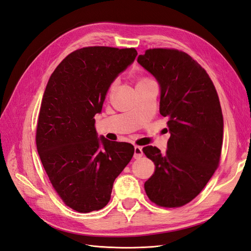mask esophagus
Listing matches in <instances>:
<instances>
[{
	"label": "esophagus",
	"instance_id": "obj_1",
	"mask_svg": "<svg viewBox=\"0 0 251 251\" xmlns=\"http://www.w3.org/2000/svg\"><path fill=\"white\" fill-rule=\"evenodd\" d=\"M143 153H142V149L138 146H136L134 148V158L135 159H140L142 157Z\"/></svg>",
	"mask_w": 251,
	"mask_h": 251
}]
</instances>
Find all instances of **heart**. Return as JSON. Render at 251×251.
Segmentation results:
<instances>
[{
	"label": "heart",
	"instance_id": "heart-1",
	"mask_svg": "<svg viewBox=\"0 0 251 251\" xmlns=\"http://www.w3.org/2000/svg\"><path fill=\"white\" fill-rule=\"evenodd\" d=\"M149 80H150V79H148V78H144V77H143V78H139V79H138V81H137V85H139V83H142V82L149 81ZM112 89H113V87H111V88H110V91H112Z\"/></svg>",
	"mask_w": 251,
	"mask_h": 251
}]
</instances>
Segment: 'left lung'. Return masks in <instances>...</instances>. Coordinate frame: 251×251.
I'll list each match as a JSON object with an SVG mask.
<instances>
[{
    "label": "left lung",
    "instance_id": "obj_1",
    "mask_svg": "<svg viewBox=\"0 0 251 251\" xmlns=\"http://www.w3.org/2000/svg\"><path fill=\"white\" fill-rule=\"evenodd\" d=\"M137 62L160 85L159 111L171 133L165 153L151 146L142 149L155 164L144 189L158 206L181 207L201 193L219 166L223 142L219 96L207 72L183 51L148 49Z\"/></svg>",
    "mask_w": 251,
    "mask_h": 251
}]
</instances>
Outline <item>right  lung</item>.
<instances>
[{"label":"right lung","instance_id":"add662e5","mask_svg":"<svg viewBox=\"0 0 251 251\" xmlns=\"http://www.w3.org/2000/svg\"><path fill=\"white\" fill-rule=\"evenodd\" d=\"M137 51L93 46L67 55L44 92L36 126V148L54 191L78 212L103 208L113 183L131 161L134 147L97 137L94 116L117 75Z\"/></svg>","mask_w":251,"mask_h":251}]
</instances>
